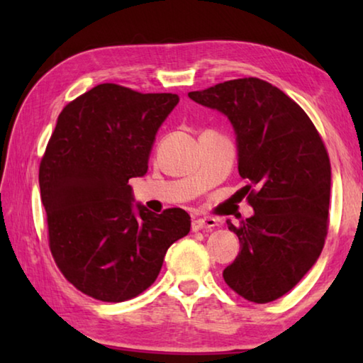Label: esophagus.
<instances>
[{
    "instance_id": "1",
    "label": "esophagus",
    "mask_w": 363,
    "mask_h": 363,
    "mask_svg": "<svg viewBox=\"0 0 363 363\" xmlns=\"http://www.w3.org/2000/svg\"><path fill=\"white\" fill-rule=\"evenodd\" d=\"M214 225H218V220L214 218H199L192 220V230H206L213 229Z\"/></svg>"
}]
</instances>
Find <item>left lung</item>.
Returning a JSON list of instances; mask_svg holds the SVG:
<instances>
[{
  "label": "left lung",
  "mask_w": 363,
  "mask_h": 363,
  "mask_svg": "<svg viewBox=\"0 0 363 363\" xmlns=\"http://www.w3.org/2000/svg\"><path fill=\"white\" fill-rule=\"evenodd\" d=\"M189 97L216 108L237 134L238 173L255 214L229 230L240 251L225 284L256 304L284 296L320 256L328 232L331 167L314 123L264 79H229Z\"/></svg>",
  "instance_id": "left-lung-1"
}]
</instances>
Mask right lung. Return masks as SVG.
<instances>
[{
	"label": "right lung",
	"instance_id": "obj_1",
	"mask_svg": "<svg viewBox=\"0 0 363 363\" xmlns=\"http://www.w3.org/2000/svg\"><path fill=\"white\" fill-rule=\"evenodd\" d=\"M177 94L97 84L67 104L40 163L49 250L70 284L104 303L145 291L190 230L181 208H133L128 181L144 176L155 134Z\"/></svg>",
	"mask_w": 363,
	"mask_h": 363
}]
</instances>
